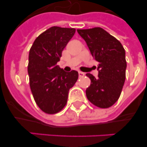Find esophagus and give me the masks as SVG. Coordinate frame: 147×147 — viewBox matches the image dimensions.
I'll use <instances>...</instances> for the list:
<instances>
[{"label":"esophagus","instance_id":"obj_1","mask_svg":"<svg viewBox=\"0 0 147 147\" xmlns=\"http://www.w3.org/2000/svg\"><path fill=\"white\" fill-rule=\"evenodd\" d=\"M84 76H85V73L82 72V71H79V76L80 77H83Z\"/></svg>","mask_w":147,"mask_h":147}]
</instances>
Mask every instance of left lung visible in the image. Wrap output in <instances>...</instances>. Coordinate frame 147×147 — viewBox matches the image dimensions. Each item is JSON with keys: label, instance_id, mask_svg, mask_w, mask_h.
<instances>
[{"label": "left lung", "instance_id": "8db88e82", "mask_svg": "<svg viewBox=\"0 0 147 147\" xmlns=\"http://www.w3.org/2000/svg\"><path fill=\"white\" fill-rule=\"evenodd\" d=\"M95 60L98 62V77L90 74L88 99L100 108H108L117 102L126 79L125 50L115 37L99 27L78 29Z\"/></svg>", "mask_w": 147, "mask_h": 147}]
</instances>
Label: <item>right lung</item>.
Returning a JSON list of instances; mask_svg holds the SVG:
<instances>
[{"mask_svg": "<svg viewBox=\"0 0 147 147\" xmlns=\"http://www.w3.org/2000/svg\"><path fill=\"white\" fill-rule=\"evenodd\" d=\"M75 32L72 28L51 27L39 35L30 49V88L36 104L45 113H57L63 109L69 90L78 80L77 71L66 72L57 65Z\"/></svg>", "mask_w": 147, "mask_h": 147, "instance_id": "right-lung-1", "label": "right lung"}]
</instances>
